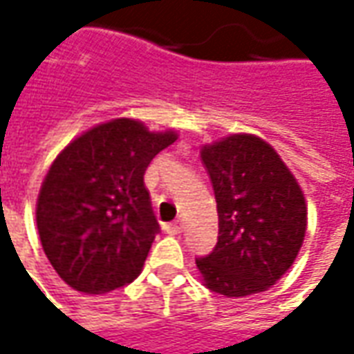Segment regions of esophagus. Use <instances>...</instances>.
I'll use <instances>...</instances> for the list:
<instances>
[{
  "label": "esophagus",
  "mask_w": 354,
  "mask_h": 354,
  "mask_svg": "<svg viewBox=\"0 0 354 354\" xmlns=\"http://www.w3.org/2000/svg\"><path fill=\"white\" fill-rule=\"evenodd\" d=\"M167 230L170 234H180L184 230V221H174L172 225H168Z\"/></svg>",
  "instance_id": "34e87169"
}]
</instances>
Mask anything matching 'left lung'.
I'll return each mask as SVG.
<instances>
[{
	"mask_svg": "<svg viewBox=\"0 0 354 354\" xmlns=\"http://www.w3.org/2000/svg\"><path fill=\"white\" fill-rule=\"evenodd\" d=\"M218 213L213 252L196 258L205 287L240 298L285 275L306 234V201L275 149L248 133L201 149Z\"/></svg>",
	"mask_w": 354,
	"mask_h": 354,
	"instance_id": "obj_1",
	"label": "left lung"
}]
</instances>
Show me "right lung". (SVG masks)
<instances>
[{
    "label": "right lung",
    "instance_id": "right-lung-1",
    "mask_svg": "<svg viewBox=\"0 0 354 354\" xmlns=\"http://www.w3.org/2000/svg\"><path fill=\"white\" fill-rule=\"evenodd\" d=\"M174 131L118 118L85 131L46 174L36 225L46 258L69 287L104 295L141 273L158 234L143 174Z\"/></svg>",
    "mask_w": 354,
    "mask_h": 354
}]
</instances>
